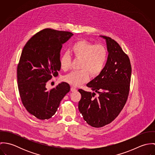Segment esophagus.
Returning <instances> with one entry per match:
<instances>
[{
  "mask_svg": "<svg viewBox=\"0 0 155 155\" xmlns=\"http://www.w3.org/2000/svg\"><path fill=\"white\" fill-rule=\"evenodd\" d=\"M70 90H71V92H74V91H77L76 88H74V87H71Z\"/></svg>",
  "mask_w": 155,
  "mask_h": 155,
  "instance_id": "34e87169",
  "label": "esophagus"
}]
</instances>
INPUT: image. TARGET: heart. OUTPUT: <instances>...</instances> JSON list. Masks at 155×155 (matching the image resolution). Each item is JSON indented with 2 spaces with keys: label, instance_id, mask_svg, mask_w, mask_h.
I'll return each instance as SVG.
<instances>
[{
  "label": "heart",
  "instance_id": "b5f03b06",
  "mask_svg": "<svg viewBox=\"0 0 155 155\" xmlns=\"http://www.w3.org/2000/svg\"><path fill=\"white\" fill-rule=\"evenodd\" d=\"M71 51L75 58L81 60V70L71 71L63 77L68 84L78 87L87 82L89 75L95 77L99 75L106 64L107 52L101 45L92 44L87 41H79L73 45ZM71 58L68 53H64L60 58V66L64 71L70 68Z\"/></svg>",
  "mask_w": 155,
  "mask_h": 155
}]
</instances>
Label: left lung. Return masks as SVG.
Segmentation results:
<instances>
[{
    "label": "left lung",
    "mask_w": 155,
    "mask_h": 155,
    "mask_svg": "<svg viewBox=\"0 0 155 155\" xmlns=\"http://www.w3.org/2000/svg\"><path fill=\"white\" fill-rule=\"evenodd\" d=\"M100 37L106 42V64L101 73L87 84L93 92L78 90L81 94L79 110L87 124L95 128L110 124L122 110L128 98L131 75L129 57L120 45L109 37Z\"/></svg>",
    "instance_id": "1"
}]
</instances>
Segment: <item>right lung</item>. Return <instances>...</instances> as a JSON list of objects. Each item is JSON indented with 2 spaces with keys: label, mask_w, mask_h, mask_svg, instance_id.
<instances>
[{
  "label": "right lung",
  "mask_w": 155,
  "mask_h": 155,
  "mask_svg": "<svg viewBox=\"0 0 155 155\" xmlns=\"http://www.w3.org/2000/svg\"><path fill=\"white\" fill-rule=\"evenodd\" d=\"M73 35L69 31L45 28L35 35L22 49L17 67L18 91L23 106L39 119L51 118L70 91L66 82L50 90L46 85L58 76L61 49Z\"/></svg>",
  "instance_id": "add662e5"
}]
</instances>
